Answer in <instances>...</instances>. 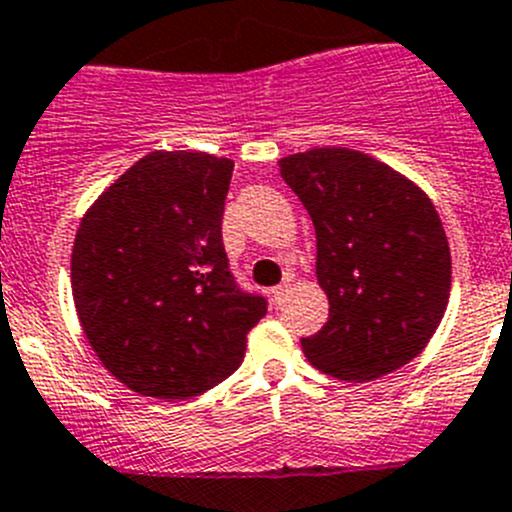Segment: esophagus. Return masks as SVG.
<instances>
[{
    "label": "esophagus",
    "instance_id": "esophagus-1",
    "mask_svg": "<svg viewBox=\"0 0 512 512\" xmlns=\"http://www.w3.org/2000/svg\"><path fill=\"white\" fill-rule=\"evenodd\" d=\"M287 294H289V281H284V284H279V287L271 289V299H274L276 307H279V304H284Z\"/></svg>",
    "mask_w": 512,
    "mask_h": 512
}]
</instances>
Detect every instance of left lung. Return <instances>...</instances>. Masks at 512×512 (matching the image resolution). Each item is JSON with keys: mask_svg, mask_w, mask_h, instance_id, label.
I'll return each instance as SVG.
<instances>
[{"mask_svg": "<svg viewBox=\"0 0 512 512\" xmlns=\"http://www.w3.org/2000/svg\"><path fill=\"white\" fill-rule=\"evenodd\" d=\"M317 233V279L330 299L309 363L370 381L424 350L452 287L442 220L424 192L353 149H312L279 162Z\"/></svg>", "mask_w": 512, "mask_h": 512, "instance_id": "obj_1", "label": "left lung"}]
</instances>
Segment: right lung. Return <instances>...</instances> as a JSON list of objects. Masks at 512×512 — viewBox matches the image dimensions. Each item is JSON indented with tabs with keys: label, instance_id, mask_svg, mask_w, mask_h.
I'll return each instance as SVG.
<instances>
[{
	"label": "right lung",
	"instance_id": "1",
	"mask_svg": "<svg viewBox=\"0 0 512 512\" xmlns=\"http://www.w3.org/2000/svg\"><path fill=\"white\" fill-rule=\"evenodd\" d=\"M233 162L152 152L124 172L75 233L70 279L98 360L131 391L190 398L246 355L266 297L233 276L223 248Z\"/></svg>",
	"mask_w": 512,
	"mask_h": 512
}]
</instances>
